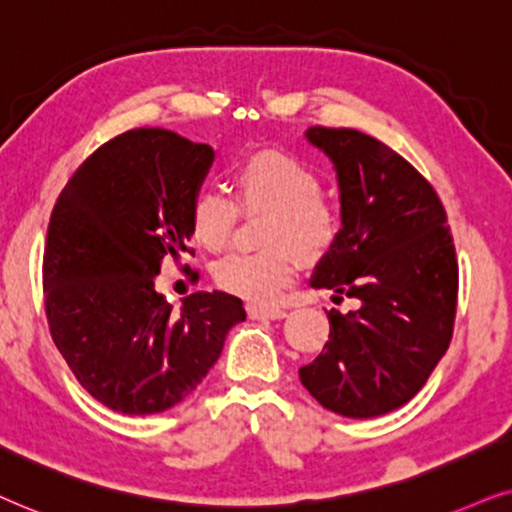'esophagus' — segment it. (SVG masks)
<instances>
[{"mask_svg":"<svg viewBox=\"0 0 512 512\" xmlns=\"http://www.w3.org/2000/svg\"><path fill=\"white\" fill-rule=\"evenodd\" d=\"M248 316L255 320H281L288 316L281 306H264V304H248Z\"/></svg>","mask_w":512,"mask_h":512,"instance_id":"34e87169","label":"esophagus"}]
</instances>
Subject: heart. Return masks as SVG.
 Here are the masks:
<instances>
[{
	"instance_id": "b5f03b06",
	"label": "heart",
	"mask_w": 512,
	"mask_h": 512,
	"mask_svg": "<svg viewBox=\"0 0 512 512\" xmlns=\"http://www.w3.org/2000/svg\"><path fill=\"white\" fill-rule=\"evenodd\" d=\"M238 203L248 213H269L260 252H234L215 267L220 288L252 302H269L292 281L299 257L318 260L335 243L337 210L320 196V177L295 156L260 149L234 168ZM234 201L213 189L192 201L189 224L196 243L210 252L222 250L236 227Z\"/></svg>"
}]
</instances>
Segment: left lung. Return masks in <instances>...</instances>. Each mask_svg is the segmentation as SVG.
I'll list each match as a JSON object with an SVG mask.
<instances>
[{
	"label": "left lung",
	"instance_id": "1",
	"mask_svg": "<svg viewBox=\"0 0 512 512\" xmlns=\"http://www.w3.org/2000/svg\"><path fill=\"white\" fill-rule=\"evenodd\" d=\"M304 138L337 173L342 229L311 288L353 297L327 311L330 342L299 370L325 410L372 419L410 403L452 342L459 269L433 187L384 142L353 128L309 126Z\"/></svg>",
	"mask_w": 512,
	"mask_h": 512
}]
</instances>
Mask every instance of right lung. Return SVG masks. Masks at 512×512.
Here are the masks:
<instances>
[{
	"instance_id": "add662e5",
	"label": "right lung",
	"mask_w": 512,
	"mask_h": 512,
	"mask_svg": "<svg viewBox=\"0 0 512 512\" xmlns=\"http://www.w3.org/2000/svg\"><path fill=\"white\" fill-rule=\"evenodd\" d=\"M213 161V147L133 128L88 156L53 208L44 252L51 337L109 410L142 417L182 403L245 320L227 292H194L175 311L154 288L163 260L189 252L192 201Z\"/></svg>"
}]
</instances>
